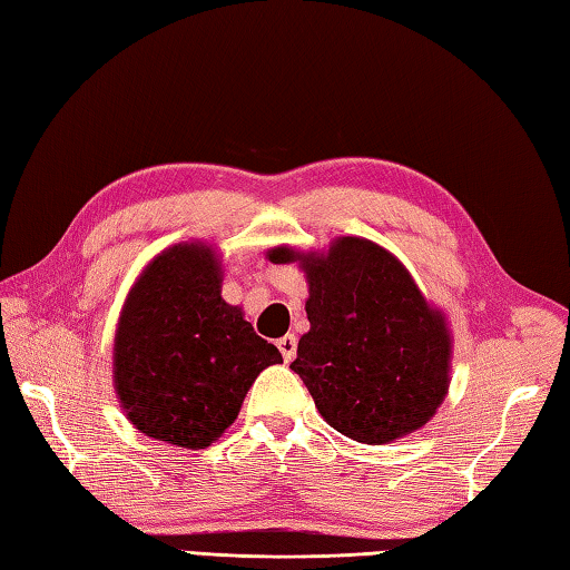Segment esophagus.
Returning <instances> with one entry per match:
<instances>
[{
    "instance_id": "obj_1",
    "label": "esophagus",
    "mask_w": 570,
    "mask_h": 570,
    "mask_svg": "<svg viewBox=\"0 0 570 570\" xmlns=\"http://www.w3.org/2000/svg\"><path fill=\"white\" fill-rule=\"evenodd\" d=\"M276 345H278V351H282L286 363H292V361L296 358V345H298V341H296L294 333H286L284 338H278Z\"/></svg>"
}]
</instances>
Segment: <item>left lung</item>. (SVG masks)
I'll list each match as a JSON object with an SVG mask.
<instances>
[{"label":"left lung","mask_w":570,"mask_h":570,"mask_svg":"<svg viewBox=\"0 0 570 570\" xmlns=\"http://www.w3.org/2000/svg\"><path fill=\"white\" fill-rule=\"evenodd\" d=\"M288 262L298 254L274 249ZM306 316L292 371L333 430L383 444L434 415L450 385V336L405 266L377 244L343 237L301 256Z\"/></svg>","instance_id":"1"}]
</instances>
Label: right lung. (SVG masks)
Masks as SVG:
<instances>
[{
	"label": "right lung",
	"instance_id": "obj_1",
	"mask_svg": "<svg viewBox=\"0 0 570 570\" xmlns=\"http://www.w3.org/2000/svg\"><path fill=\"white\" fill-rule=\"evenodd\" d=\"M203 244L160 254L122 308L114 377L128 420L148 438L205 450L239 415L264 367L282 363L237 306Z\"/></svg>",
	"mask_w": 570,
	"mask_h": 570
}]
</instances>
